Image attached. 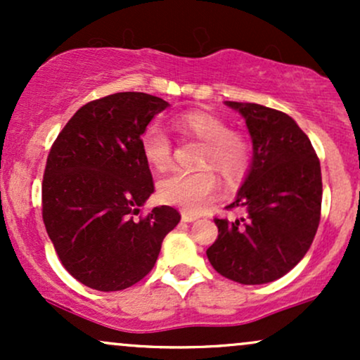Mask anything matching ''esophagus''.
Listing matches in <instances>:
<instances>
[{"label": "esophagus", "mask_w": 360, "mask_h": 360, "mask_svg": "<svg viewBox=\"0 0 360 360\" xmlns=\"http://www.w3.org/2000/svg\"><path fill=\"white\" fill-rule=\"evenodd\" d=\"M181 218H183V221H194V220H198V217L196 214H193V213H188V212H183L181 213Z\"/></svg>", "instance_id": "obj_1"}]
</instances>
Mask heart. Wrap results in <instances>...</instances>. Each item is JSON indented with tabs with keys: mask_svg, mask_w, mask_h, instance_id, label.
<instances>
[{
	"mask_svg": "<svg viewBox=\"0 0 360 360\" xmlns=\"http://www.w3.org/2000/svg\"><path fill=\"white\" fill-rule=\"evenodd\" d=\"M177 130L201 140L198 164L200 169H174L159 183V194L169 205L181 206L188 213H201L213 200L218 189L214 168L225 183H238L247 174L252 160V146L238 131L218 115L191 110L177 115ZM143 159L157 171H164L172 162V140L159 123H152L140 135Z\"/></svg>",
	"mask_w": 360,
	"mask_h": 360,
	"instance_id": "heart-1",
	"label": "heart"
}]
</instances>
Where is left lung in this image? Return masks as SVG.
Returning <instances> with one entry per match:
<instances>
[{
	"label": "left lung",
	"instance_id": "left-lung-1",
	"mask_svg": "<svg viewBox=\"0 0 360 360\" xmlns=\"http://www.w3.org/2000/svg\"><path fill=\"white\" fill-rule=\"evenodd\" d=\"M245 118L254 160L237 200V220L214 218L206 255L218 274L240 284L279 279L304 257L321 214L320 160L308 135L283 111L226 101Z\"/></svg>",
	"mask_w": 360,
	"mask_h": 360
}]
</instances>
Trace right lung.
Listing matches in <instances>:
<instances>
[{
	"label": "right lung",
	"instance_id": "right-lung-1",
	"mask_svg": "<svg viewBox=\"0 0 360 360\" xmlns=\"http://www.w3.org/2000/svg\"><path fill=\"white\" fill-rule=\"evenodd\" d=\"M167 106L146 93L110 94L81 106L52 143L42 218L62 266L84 286L106 292L134 286L181 220L171 206L135 218L155 189L140 135Z\"/></svg>",
	"mask_w": 360,
	"mask_h": 360
}]
</instances>
